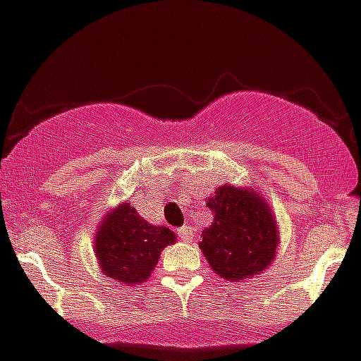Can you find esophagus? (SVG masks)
<instances>
[{
  "label": "esophagus",
  "mask_w": 361,
  "mask_h": 361,
  "mask_svg": "<svg viewBox=\"0 0 361 361\" xmlns=\"http://www.w3.org/2000/svg\"><path fill=\"white\" fill-rule=\"evenodd\" d=\"M178 236H180L181 240L189 241L190 238L194 236V228L190 227V225H183V227H180V228H178Z\"/></svg>",
  "instance_id": "1"
}]
</instances>
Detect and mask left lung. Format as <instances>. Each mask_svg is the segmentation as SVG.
<instances>
[{
    "label": "left lung",
    "instance_id": "1",
    "mask_svg": "<svg viewBox=\"0 0 361 361\" xmlns=\"http://www.w3.org/2000/svg\"><path fill=\"white\" fill-rule=\"evenodd\" d=\"M207 207L214 219L202 233L200 247L216 274L238 281L271 265L278 231L269 207L258 194L224 185Z\"/></svg>",
    "mask_w": 361,
    "mask_h": 361
}]
</instances>
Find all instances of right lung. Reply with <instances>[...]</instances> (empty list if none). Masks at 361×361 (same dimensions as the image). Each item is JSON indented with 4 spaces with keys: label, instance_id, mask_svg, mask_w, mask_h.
<instances>
[{
    "label": "right lung",
    "instance_id": "1",
    "mask_svg": "<svg viewBox=\"0 0 361 361\" xmlns=\"http://www.w3.org/2000/svg\"><path fill=\"white\" fill-rule=\"evenodd\" d=\"M174 243V233L154 227L128 203L102 221L96 234V256L103 272L121 283H142L156 267L159 252Z\"/></svg>",
    "mask_w": 361,
    "mask_h": 361
}]
</instances>
